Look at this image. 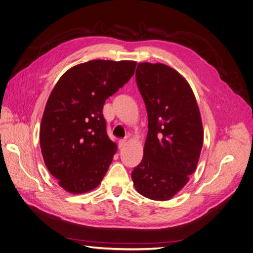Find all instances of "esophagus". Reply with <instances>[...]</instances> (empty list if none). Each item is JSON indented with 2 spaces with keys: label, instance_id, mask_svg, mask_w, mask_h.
Wrapping results in <instances>:
<instances>
[{
  "label": "esophagus",
  "instance_id": "obj_1",
  "mask_svg": "<svg viewBox=\"0 0 253 253\" xmlns=\"http://www.w3.org/2000/svg\"><path fill=\"white\" fill-rule=\"evenodd\" d=\"M126 145H127V141H126V139H121V141L119 142V148H120V149H123Z\"/></svg>",
  "mask_w": 253,
  "mask_h": 253
}]
</instances>
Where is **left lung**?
I'll list each match as a JSON object with an SVG mask.
<instances>
[{"label": "left lung", "instance_id": "left-lung-1", "mask_svg": "<svg viewBox=\"0 0 253 253\" xmlns=\"http://www.w3.org/2000/svg\"><path fill=\"white\" fill-rule=\"evenodd\" d=\"M135 79L148 114L143 160L131 177L144 197L167 201L190 180L203 145L199 107L185 78L164 63L141 62Z\"/></svg>", "mask_w": 253, "mask_h": 253}]
</instances>
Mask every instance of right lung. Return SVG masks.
Returning <instances> with one entry per match:
<instances>
[{
  "instance_id": "right-lung-1",
  "label": "right lung",
  "mask_w": 253,
  "mask_h": 253,
  "mask_svg": "<svg viewBox=\"0 0 253 253\" xmlns=\"http://www.w3.org/2000/svg\"><path fill=\"white\" fill-rule=\"evenodd\" d=\"M135 67L131 60H90L68 70L54 86L41 123V149L46 169L67 192L87 193L105 176L118 147L107 135L103 105Z\"/></svg>"
}]
</instances>
